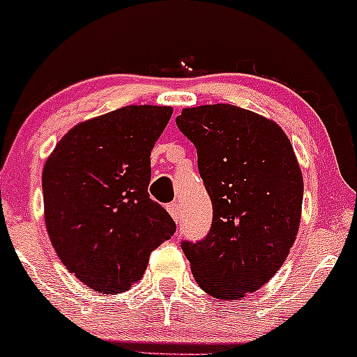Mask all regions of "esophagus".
Wrapping results in <instances>:
<instances>
[{
	"mask_svg": "<svg viewBox=\"0 0 357 357\" xmlns=\"http://www.w3.org/2000/svg\"><path fill=\"white\" fill-rule=\"evenodd\" d=\"M167 209H168V213H170V215H172V218H174L175 222L178 223V218H180V206H178L177 203H172V204L167 206Z\"/></svg>",
	"mask_w": 357,
	"mask_h": 357,
	"instance_id": "34e87169",
	"label": "esophagus"
}]
</instances>
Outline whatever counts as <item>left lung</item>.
Wrapping results in <instances>:
<instances>
[{
	"mask_svg": "<svg viewBox=\"0 0 357 357\" xmlns=\"http://www.w3.org/2000/svg\"><path fill=\"white\" fill-rule=\"evenodd\" d=\"M177 125L196 146L213 203L208 237L182 249L206 294L242 299L280 270L299 232V161L280 125L235 105L183 108Z\"/></svg>",
	"mask_w": 357,
	"mask_h": 357,
	"instance_id": "obj_1",
	"label": "left lung"
}]
</instances>
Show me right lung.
Wrapping results in <instances>:
<instances>
[{
    "label": "right lung",
    "mask_w": 357,
    "mask_h": 357,
    "mask_svg": "<svg viewBox=\"0 0 357 357\" xmlns=\"http://www.w3.org/2000/svg\"><path fill=\"white\" fill-rule=\"evenodd\" d=\"M172 106L130 105L77 123L43 170L44 222L58 258L82 284L122 294L139 282L175 222L149 197L151 151Z\"/></svg>",
    "instance_id": "right-lung-1"
}]
</instances>
